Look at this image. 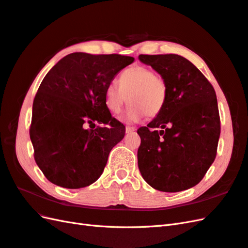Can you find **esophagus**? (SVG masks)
Masks as SVG:
<instances>
[{
	"label": "esophagus",
	"mask_w": 248,
	"mask_h": 248,
	"mask_svg": "<svg viewBox=\"0 0 248 248\" xmlns=\"http://www.w3.org/2000/svg\"><path fill=\"white\" fill-rule=\"evenodd\" d=\"M135 130H136L135 126H130V125L125 126V133H131V132H134Z\"/></svg>",
	"instance_id": "1"
}]
</instances>
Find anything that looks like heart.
Wrapping results in <instances>:
<instances>
[{"label":"heart","instance_id":"1","mask_svg":"<svg viewBox=\"0 0 248 248\" xmlns=\"http://www.w3.org/2000/svg\"><path fill=\"white\" fill-rule=\"evenodd\" d=\"M118 82H108L105 90V105L108 111L118 114L129 101L131 105L122 117L125 123H137L147 114L155 117L165 106L168 86L165 79L151 68L135 65L125 70Z\"/></svg>","mask_w":248,"mask_h":248}]
</instances>
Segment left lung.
Masks as SVG:
<instances>
[{"label":"left lung","instance_id":"8db88e82","mask_svg":"<svg viewBox=\"0 0 248 248\" xmlns=\"http://www.w3.org/2000/svg\"><path fill=\"white\" fill-rule=\"evenodd\" d=\"M168 86L165 106L137 133L138 168L149 185L164 192L187 190L214 163L221 133L214 86L182 56L140 55Z\"/></svg>","mask_w":248,"mask_h":248}]
</instances>
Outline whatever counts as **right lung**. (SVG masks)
Here are the masks:
<instances>
[{
  "instance_id": "1",
  "label": "right lung",
  "mask_w": 248,
  "mask_h": 248,
  "mask_svg": "<svg viewBox=\"0 0 248 248\" xmlns=\"http://www.w3.org/2000/svg\"><path fill=\"white\" fill-rule=\"evenodd\" d=\"M133 61L116 54L73 53L46 74L33 99L30 135L34 160L49 182L79 189L102 174L125 133L105 105V90ZM96 121L109 126L86 128Z\"/></svg>"
}]
</instances>
